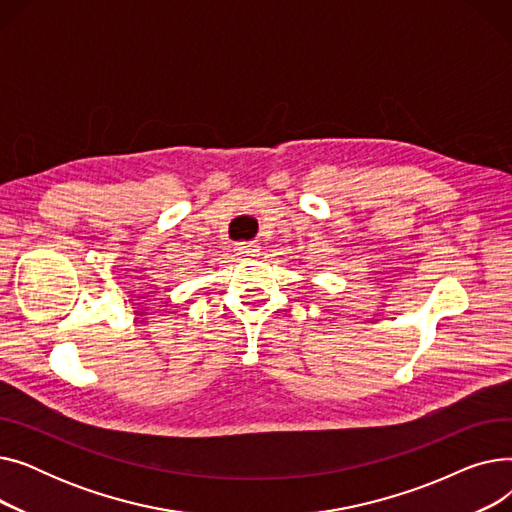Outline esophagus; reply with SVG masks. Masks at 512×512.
Returning <instances> with one entry per match:
<instances>
[{"label":"esophagus","mask_w":512,"mask_h":512,"mask_svg":"<svg viewBox=\"0 0 512 512\" xmlns=\"http://www.w3.org/2000/svg\"><path fill=\"white\" fill-rule=\"evenodd\" d=\"M238 255L242 257H255L259 253V245L253 240H247V242H238L236 249H234Z\"/></svg>","instance_id":"obj_1"}]
</instances>
